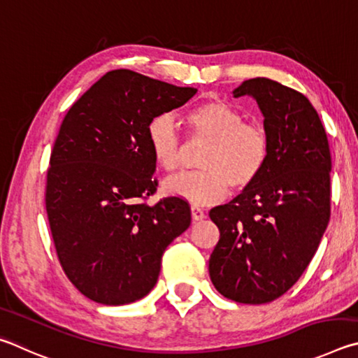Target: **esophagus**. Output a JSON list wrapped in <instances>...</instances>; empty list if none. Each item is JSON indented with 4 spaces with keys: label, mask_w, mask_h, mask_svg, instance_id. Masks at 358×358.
Segmentation results:
<instances>
[{
    "label": "esophagus",
    "mask_w": 358,
    "mask_h": 358,
    "mask_svg": "<svg viewBox=\"0 0 358 358\" xmlns=\"http://www.w3.org/2000/svg\"><path fill=\"white\" fill-rule=\"evenodd\" d=\"M190 212H192V218H193V220L198 222V220H204V218H206L204 210H203L201 208H198V206H192Z\"/></svg>",
    "instance_id": "obj_1"
}]
</instances>
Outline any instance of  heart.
<instances>
[{
  "mask_svg": "<svg viewBox=\"0 0 358 358\" xmlns=\"http://www.w3.org/2000/svg\"><path fill=\"white\" fill-rule=\"evenodd\" d=\"M247 117L223 100H208L187 111L192 141L209 143L201 159L203 171L182 173L165 180L173 196L198 206L222 201L231 187L242 190L252 185L264 169L271 140L261 124ZM148 143L155 162L165 171L182 166L185 144L168 116L154 117L148 125Z\"/></svg>",
  "mask_w": 358,
  "mask_h": 358,
  "instance_id": "obj_1",
  "label": "heart"
}]
</instances>
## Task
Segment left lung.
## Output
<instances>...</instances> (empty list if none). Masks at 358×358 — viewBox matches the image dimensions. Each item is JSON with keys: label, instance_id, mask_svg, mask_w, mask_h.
<instances>
[{"label": "left lung", "instance_id": "left-lung-1", "mask_svg": "<svg viewBox=\"0 0 358 358\" xmlns=\"http://www.w3.org/2000/svg\"><path fill=\"white\" fill-rule=\"evenodd\" d=\"M233 94L258 102L271 152L252 185L210 209L220 241L209 275L222 296L261 305L291 289L316 253L330 220L331 157L317 111L302 92L258 77Z\"/></svg>", "mask_w": 358, "mask_h": 358}]
</instances>
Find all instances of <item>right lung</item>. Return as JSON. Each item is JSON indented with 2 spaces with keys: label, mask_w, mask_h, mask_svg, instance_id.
<instances>
[{
  "label": "right lung",
  "mask_w": 358,
  "mask_h": 358,
  "mask_svg": "<svg viewBox=\"0 0 358 358\" xmlns=\"http://www.w3.org/2000/svg\"><path fill=\"white\" fill-rule=\"evenodd\" d=\"M196 91L117 69L62 119L50 155L45 208L62 271L94 302L125 305L148 296L165 248L190 227L182 198L146 203L159 185L148 125Z\"/></svg>",
  "instance_id": "add662e5"
}]
</instances>
